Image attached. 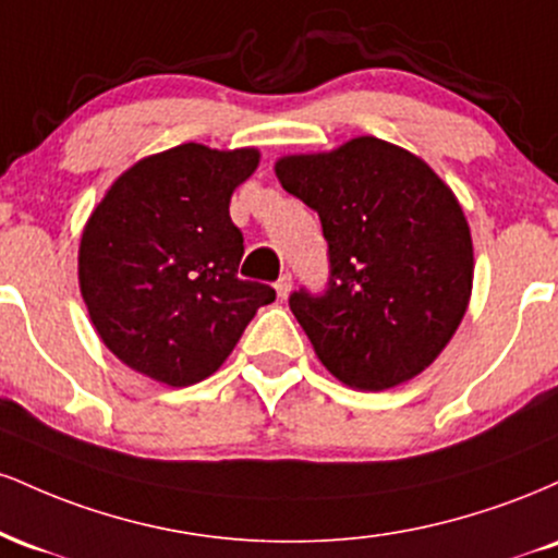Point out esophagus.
<instances>
[{"label": "esophagus", "instance_id": "esophagus-1", "mask_svg": "<svg viewBox=\"0 0 558 558\" xmlns=\"http://www.w3.org/2000/svg\"><path fill=\"white\" fill-rule=\"evenodd\" d=\"M275 291H278L280 299H286L288 291H291V275H288V272L280 275L278 283H275Z\"/></svg>", "mask_w": 558, "mask_h": 558}]
</instances>
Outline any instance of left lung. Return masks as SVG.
Segmentation results:
<instances>
[{
  "mask_svg": "<svg viewBox=\"0 0 558 558\" xmlns=\"http://www.w3.org/2000/svg\"><path fill=\"white\" fill-rule=\"evenodd\" d=\"M288 194L312 207L328 241L325 293L288 304L330 375L386 390L430 367L472 293L462 204L425 159L375 136L275 162Z\"/></svg>",
  "mask_w": 558,
  "mask_h": 558,
  "instance_id": "left-lung-1",
  "label": "left lung"
}]
</instances>
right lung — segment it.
Returning a JSON list of instances; mask_svg holds the SVG:
<instances>
[{
  "instance_id": "add662e5",
  "label": "right lung",
  "mask_w": 558,
  "mask_h": 558,
  "mask_svg": "<svg viewBox=\"0 0 558 558\" xmlns=\"http://www.w3.org/2000/svg\"><path fill=\"white\" fill-rule=\"evenodd\" d=\"M257 165V149L181 144L128 168L88 217L81 296L107 349L136 373L194 386L275 301L270 286L239 278L243 235L230 220V196Z\"/></svg>"
}]
</instances>
